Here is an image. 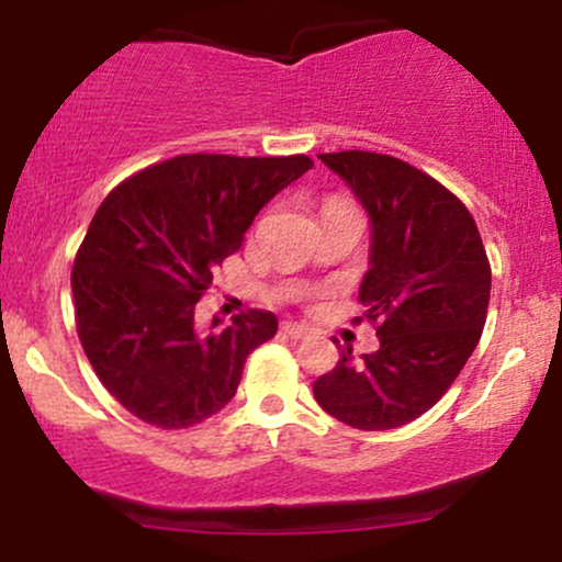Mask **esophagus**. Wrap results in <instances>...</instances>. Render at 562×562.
Instances as JSON below:
<instances>
[{
    "mask_svg": "<svg viewBox=\"0 0 562 562\" xmlns=\"http://www.w3.org/2000/svg\"><path fill=\"white\" fill-rule=\"evenodd\" d=\"M282 333L288 335V338H295V340H303L312 335L306 325H299V322H282Z\"/></svg>",
    "mask_w": 562,
    "mask_h": 562,
    "instance_id": "obj_1",
    "label": "esophagus"
}]
</instances>
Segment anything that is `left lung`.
<instances>
[{
  "instance_id": "8db88e82",
  "label": "left lung",
  "mask_w": 562,
  "mask_h": 562,
  "mask_svg": "<svg viewBox=\"0 0 562 562\" xmlns=\"http://www.w3.org/2000/svg\"><path fill=\"white\" fill-rule=\"evenodd\" d=\"M370 218V256L359 285L380 348L346 346L314 398L335 420L391 430L428 412L479 346L492 269L479 227L447 187L380 153H325Z\"/></svg>"
}]
</instances>
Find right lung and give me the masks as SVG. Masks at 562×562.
<instances>
[{
  "instance_id": "obj_1",
  "label": "right lung",
  "mask_w": 562,
  "mask_h": 562,
  "mask_svg": "<svg viewBox=\"0 0 562 562\" xmlns=\"http://www.w3.org/2000/svg\"><path fill=\"white\" fill-rule=\"evenodd\" d=\"M312 166L198 153L134 173L102 200L70 274L76 327L97 378L134 417L190 428L232 402L277 317L254 308L200 330L195 303L256 214Z\"/></svg>"
}]
</instances>
